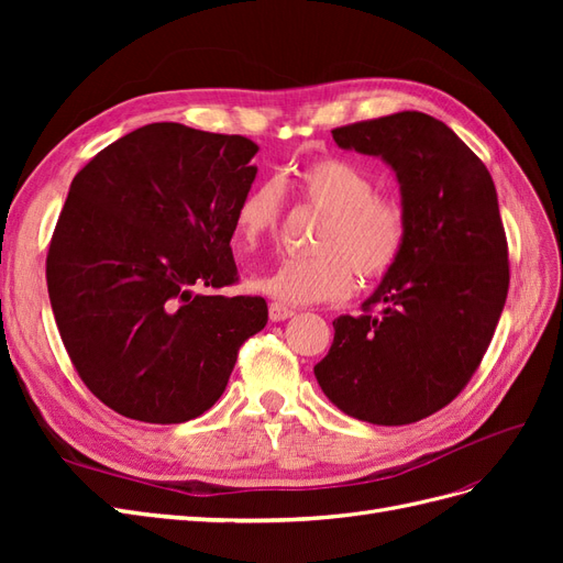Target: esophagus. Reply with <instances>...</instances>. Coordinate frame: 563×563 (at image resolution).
Masks as SVG:
<instances>
[{
	"instance_id": "obj_1",
	"label": "esophagus",
	"mask_w": 563,
	"mask_h": 563,
	"mask_svg": "<svg viewBox=\"0 0 563 563\" xmlns=\"http://www.w3.org/2000/svg\"><path fill=\"white\" fill-rule=\"evenodd\" d=\"M296 312L291 308H286L282 302H269V319L272 321H286L291 319Z\"/></svg>"
}]
</instances>
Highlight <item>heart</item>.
Wrapping results in <instances>:
<instances>
[{
    "label": "heart",
    "instance_id": "obj_1",
    "mask_svg": "<svg viewBox=\"0 0 563 563\" xmlns=\"http://www.w3.org/2000/svg\"><path fill=\"white\" fill-rule=\"evenodd\" d=\"M294 192L329 216L314 258H288L251 279V288L286 305L343 300L362 282L383 279L406 244V216L395 199L376 195V183L347 159L317 157L288 176ZM284 220V190L277 178L251 185L234 209V236L246 249L275 240Z\"/></svg>",
    "mask_w": 563,
    "mask_h": 563
}]
</instances>
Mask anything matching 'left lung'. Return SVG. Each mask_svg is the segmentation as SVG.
<instances>
[{"mask_svg": "<svg viewBox=\"0 0 563 563\" xmlns=\"http://www.w3.org/2000/svg\"><path fill=\"white\" fill-rule=\"evenodd\" d=\"M333 141L397 174L406 244L364 314L333 321V345L314 376L356 420L418 422L467 385L505 308L509 265L496 185L484 162L424 112L340 126Z\"/></svg>", "mask_w": 563, "mask_h": 563, "instance_id": "1", "label": "left lung"}]
</instances>
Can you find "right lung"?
Returning a JSON list of instances; mask_svg holds the SVG:
<instances>
[{"label":"right lung","mask_w":563,"mask_h":563,"mask_svg":"<svg viewBox=\"0 0 563 563\" xmlns=\"http://www.w3.org/2000/svg\"><path fill=\"white\" fill-rule=\"evenodd\" d=\"M258 145L147 124L75 176L46 255L63 345L93 395L141 422L192 420L220 399L267 302L223 296L234 209Z\"/></svg>","instance_id":"right-lung-1"}]
</instances>
